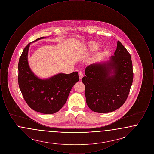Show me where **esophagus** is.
Segmentation results:
<instances>
[{"instance_id":"34e87169","label":"esophagus","mask_w":154,"mask_h":154,"mask_svg":"<svg viewBox=\"0 0 154 154\" xmlns=\"http://www.w3.org/2000/svg\"><path fill=\"white\" fill-rule=\"evenodd\" d=\"M79 79H81L83 77V74H82V73L81 72H80L79 73Z\"/></svg>"}]
</instances>
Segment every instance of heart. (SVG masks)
Wrapping results in <instances>:
<instances>
[{
    "label": "heart",
    "instance_id": "obj_1",
    "mask_svg": "<svg viewBox=\"0 0 154 154\" xmlns=\"http://www.w3.org/2000/svg\"><path fill=\"white\" fill-rule=\"evenodd\" d=\"M87 47L88 48L91 50H95L96 49L98 48L99 47V44L94 41H91L87 44Z\"/></svg>",
    "mask_w": 154,
    "mask_h": 154
}]
</instances>
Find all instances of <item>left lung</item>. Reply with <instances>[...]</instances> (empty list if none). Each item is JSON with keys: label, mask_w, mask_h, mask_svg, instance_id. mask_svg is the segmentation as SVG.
Listing matches in <instances>:
<instances>
[{"label": "left lung", "mask_w": 154, "mask_h": 154, "mask_svg": "<svg viewBox=\"0 0 154 154\" xmlns=\"http://www.w3.org/2000/svg\"><path fill=\"white\" fill-rule=\"evenodd\" d=\"M82 81L85 87L89 108L99 113H107L121 107L132 86L133 66L130 54L118 41L114 55L110 60L96 63L85 69Z\"/></svg>", "instance_id": "obj_1"}]
</instances>
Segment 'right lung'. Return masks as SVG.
<instances>
[{"mask_svg":"<svg viewBox=\"0 0 154 154\" xmlns=\"http://www.w3.org/2000/svg\"><path fill=\"white\" fill-rule=\"evenodd\" d=\"M44 38L40 37L32 43ZM30 44L25 47L19 59V87L32 109L45 114L55 113L66 103L72 88L79 80V74L77 72L59 73L48 79H40L31 70L28 63Z\"/></svg>","mask_w":154,"mask_h":154,"instance_id":"right-lung-1","label":"right lung"}]
</instances>
